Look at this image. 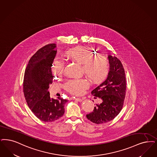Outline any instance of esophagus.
<instances>
[{"instance_id": "obj_1", "label": "esophagus", "mask_w": 157, "mask_h": 157, "mask_svg": "<svg viewBox=\"0 0 157 157\" xmlns=\"http://www.w3.org/2000/svg\"><path fill=\"white\" fill-rule=\"evenodd\" d=\"M75 101H82V99L79 98H77L75 99Z\"/></svg>"}]
</instances>
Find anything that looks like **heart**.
I'll return each mask as SVG.
<instances>
[{"instance_id":"obj_1","label":"heart","mask_w":157,"mask_h":157,"mask_svg":"<svg viewBox=\"0 0 157 157\" xmlns=\"http://www.w3.org/2000/svg\"><path fill=\"white\" fill-rule=\"evenodd\" d=\"M63 56L66 58L81 64L82 71L93 83L103 81L108 75L109 63L106 56L99 55L94 56L93 52L88 48L76 47L65 51ZM65 63L61 60L56 59L52 65V71L56 76L62 75L64 71ZM89 83L85 79L69 80L64 87L69 93L75 95L81 94L88 88Z\"/></svg>"}]
</instances>
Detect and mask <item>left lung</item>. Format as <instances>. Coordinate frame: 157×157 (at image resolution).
Instances as JSON below:
<instances>
[{"instance_id": "8db88e82", "label": "left lung", "mask_w": 157, "mask_h": 157, "mask_svg": "<svg viewBox=\"0 0 157 157\" xmlns=\"http://www.w3.org/2000/svg\"><path fill=\"white\" fill-rule=\"evenodd\" d=\"M110 71L105 81L94 89L91 94L99 97L102 103L96 105L92 113L86 114L89 120L95 124L107 123L114 119L121 110L125 96V71L119 59L109 55Z\"/></svg>"}]
</instances>
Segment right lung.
Segmentation results:
<instances>
[{"instance_id":"add662e5","label":"right lung","mask_w":157,"mask_h":157,"mask_svg":"<svg viewBox=\"0 0 157 157\" xmlns=\"http://www.w3.org/2000/svg\"><path fill=\"white\" fill-rule=\"evenodd\" d=\"M56 44L45 45L30 59L23 80V92L28 106L38 119L52 122L61 118L68 100L58 97L51 98L48 91L52 83L51 67L56 56Z\"/></svg>"}]
</instances>
